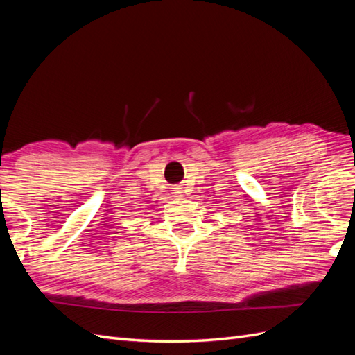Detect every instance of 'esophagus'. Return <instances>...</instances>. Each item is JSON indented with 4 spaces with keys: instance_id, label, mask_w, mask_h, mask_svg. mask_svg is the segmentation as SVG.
<instances>
[{
    "instance_id": "34e87169",
    "label": "esophagus",
    "mask_w": 355,
    "mask_h": 355,
    "mask_svg": "<svg viewBox=\"0 0 355 355\" xmlns=\"http://www.w3.org/2000/svg\"><path fill=\"white\" fill-rule=\"evenodd\" d=\"M170 189H171V194H173L175 197H179V196H182V194H184V192H182V188L173 187V188H170Z\"/></svg>"
}]
</instances>
